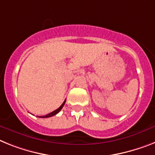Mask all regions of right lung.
<instances>
[{
  "label": "right lung",
  "mask_w": 155,
  "mask_h": 155,
  "mask_svg": "<svg viewBox=\"0 0 155 155\" xmlns=\"http://www.w3.org/2000/svg\"><path fill=\"white\" fill-rule=\"evenodd\" d=\"M65 102H66V100H64V102L63 103H62L61 106H60V107L58 108V109H57V110H54V111L51 112L50 114H47V115H45V116H38V117H41V118H47V117H53V116L56 115V114H58V113H59V112L61 111V110L62 108H63V106H64V103H65Z\"/></svg>",
  "instance_id": "right-lung-1"
}]
</instances>
